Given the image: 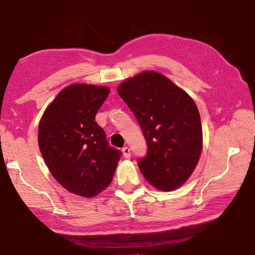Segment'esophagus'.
<instances>
[{"label":"esophagus","instance_id":"obj_1","mask_svg":"<svg viewBox=\"0 0 255 255\" xmlns=\"http://www.w3.org/2000/svg\"><path fill=\"white\" fill-rule=\"evenodd\" d=\"M122 152H123V156H125L126 158H128L130 156V150L128 148V146L122 148Z\"/></svg>","mask_w":255,"mask_h":255}]
</instances>
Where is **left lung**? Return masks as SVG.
<instances>
[{"mask_svg": "<svg viewBox=\"0 0 255 255\" xmlns=\"http://www.w3.org/2000/svg\"><path fill=\"white\" fill-rule=\"evenodd\" d=\"M117 91L148 144L146 155L138 159L144 179L159 190L180 187L195 170L202 151L201 119L194 100L155 71L125 81Z\"/></svg>", "mask_w": 255, "mask_h": 255, "instance_id": "1", "label": "left lung"}]
</instances>
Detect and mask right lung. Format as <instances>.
<instances>
[{"label":"right lung","instance_id":"1","mask_svg":"<svg viewBox=\"0 0 255 255\" xmlns=\"http://www.w3.org/2000/svg\"><path fill=\"white\" fill-rule=\"evenodd\" d=\"M109 94L105 86L70 85L39 123L38 143L45 164L61 186L78 196L94 197L109 186L121 156L95 120Z\"/></svg>","mask_w":255,"mask_h":255}]
</instances>
